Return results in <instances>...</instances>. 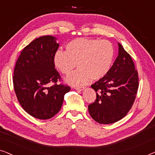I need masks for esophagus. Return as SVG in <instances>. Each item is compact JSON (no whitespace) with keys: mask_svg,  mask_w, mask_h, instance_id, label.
<instances>
[{"mask_svg":"<svg viewBox=\"0 0 155 155\" xmlns=\"http://www.w3.org/2000/svg\"><path fill=\"white\" fill-rule=\"evenodd\" d=\"M75 89L76 90L82 91V90H84V87H75Z\"/></svg>","mask_w":155,"mask_h":155,"instance_id":"34e87169","label":"esophagus"}]
</instances>
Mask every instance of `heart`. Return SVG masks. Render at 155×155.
Masks as SVG:
<instances>
[{
  "label": "heart",
  "mask_w": 155,
  "mask_h": 155,
  "mask_svg": "<svg viewBox=\"0 0 155 155\" xmlns=\"http://www.w3.org/2000/svg\"><path fill=\"white\" fill-rule=\"evenodd\" d=\"M65 51L58 50L54 56L57 69L69 75L77 64L78 70L67 78L73 85H82L92 80H98L108 73L113 62L114 49L105 40L79 38L65 46Z\"/></svg>",
  "instance_id": "obj_1"
}]
</instances>
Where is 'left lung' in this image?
Instances as JSON below:
<instances>
[{"mask_svg":"<svg viewBox=\"0 0 155 155\" xmlns=\"http://www.w3.org/2000/svg\"><path fill=\"white\" fill-rule=\"evenodd\" d=\"M118 55L104 77L91 85L97 93L94 102L88 106L89 113L100 124L122 119L134 103L138 89V74L133 59L120 44Z\"/></svg>","mask_w":155,"mask_h":155,"instance_id":"obj_1","label":"left lung"}]
</instances>
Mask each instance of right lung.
<instances>
[{"label": "right lung", "instance_id": "1", "mask_svg": "<svg viewBox=\"0 0 155 155\" xmlns=\"http://www.w3.org/2000/svg\"><path fill=\"white\" fill-rule=\"evenodd\" d=\"M56 40L49 35L33 40L22 51L14 69L12 80L19 103L39 119L54 117L71 90L69 86L57 84L61 78L53 61L59 46Z\"/></svg>", "mask_w": 155, "mask_h": 155}]
</instances>
